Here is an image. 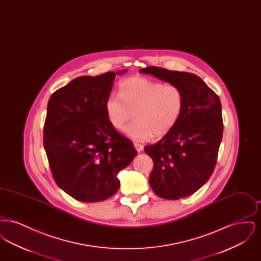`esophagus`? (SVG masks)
Masks as SVG:
<instances>
[{
	"mask_svg": "<svg viewBox=\"0 0 261 261\" xmlns=\"http://www.w3.org/2000/svg\"><path fill=\"white\" fill-rule=\"evenodd\" d=\"M134 147H135V149H136L138 152H140V151H142L144 149V146L141 145V144H138V143H134Z\"/></svg>",
	"mask_w": 261,
	"mask_h": 261,
	"instance_id": "esophagus-1",
	"label": "esophagus"
}]
</instances>
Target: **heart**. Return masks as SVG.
I'll return each instance as SVG.
<instances>
[{
	"label": "heart",
	"mask_w": 261,
	"mask_h": 261,
	"mask_svg": "<svg viewBox=\"0 0 261 261\" xmlns=\"http://www.w3.org/2000/svg\"><path fill=\"white\" fill-rule=\"evenodd\" d=\"M119 96L112 94L106 99L108 119L115 129L121 130L134 113L136 120L125 128V134L139 142L167 135L184 109L181 88L144 77L126 79L119 86Z\"/></svg>",
	"instance_id": "obj_1"
}]
</instances>
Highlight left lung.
<instances>
[{"mask_svg": "<svg viewBox=\"0 0 261 261\" xmlns=\"http://www.w3.org/2000/svg\"><path fill=\"white\" fill-rule=\"evenodd\" d=\"M177 85L184 94V109L173 129L160 142L146 146L153 161L149 186L165 199H179L203 186L214 170L223 135L219 97L199 76L149 66L140 69Z\"/></svg>", "mask_w": 261, "mask_h": 261, "instance_id": "8db88e82", "label": "left lung"}]
</instances>
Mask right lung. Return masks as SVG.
<instances>
[{"label":"right lung","instance_id":"obj_1","mask_svg":"<svg viewBox=\"0 0 261 261\" xmlns=\"http://www.w3.org/2000/svg\"><path fill=\"white\" fill-rule=\"evenodd\" d=\"M80 76L50 96L44 126V148L58 186L73 199L97 202L120 186L118 173L137 155L107 116L105 103L115 75Z\"/></svg>","mask_w":261,"mask_h":261}]
</instances>
